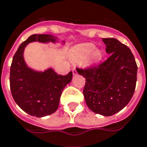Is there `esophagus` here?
Here are the masks:
<instances>
[{"label": "esophagus", "instance_id": "1", "mask_svg": "<svg viewBox=\"0 0 147 147\" xmlns=\"http://www.w3.org/2000/svg\"><path fill=\"white\" fill-rule=\"evenodd\" d=\"M72 74H73V76H76V75H77V74H78V72H77V71H76V69H72Z\"/></svg>", "mask_w": 147, "mask_h": 147}]
</instances>
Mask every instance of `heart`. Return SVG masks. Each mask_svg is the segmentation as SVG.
<instances>
[{
  "instance_id": "heart-1",
  "label": "heart",
  "mask_w": 147,
  "mask_h": 147,
  "mask_svg": "<svg viewBox=\"0 0 147 147\" xmlns=\"http://www.w3.org/2000/svg\"><path fill=\"white\" fill-rule=\"evenodd\" d=\"M71 59L76 61H85L89 59L92 63L98 64L104 57V52L101 49H96L92 43H84L76 46L71 52Z\"/></svg>"
}]
</instances>
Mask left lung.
Masks as SVG:
<instances>
[{"instance_id":"left-lung-1","label":"left lung","mask_w":147,"mask_h":147,"mask_svg":"<svg viewBox=\"0 0 147 147\" xmlns=\"http://www.w3.org/2000/svg\"><path fill=\"white\" fill-rule=\"evenodd\" d=\"M102 41L109 58L97 68L77 71L86 78L83 95L89 109L110 116L122 110L133 97L137 65L126 45L113 38H102Z\"/></svg>"}]
</instances>
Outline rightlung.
Masks as SVG:
<instances>
[{"mask_svg":"<svg viewBox=\"0 0 147 147\" xmlns=\"http://www.w3.org/2000/svg\"><path fill=\"white\" fill-rule=\"evenodd\" d=\"M32 42L65 45V41L52 34H32L21 43L12 60L10 86L15 102L29 115L44 117L58 109L61 92L71 82L72 72L59 76L51 67L44 71L29 67L24 60V52L27 45Z\"/></svg>","mask_w":147,"mask_h":147,"instance_id":"right-lung-1","label":"right lung"}]
</instances>
